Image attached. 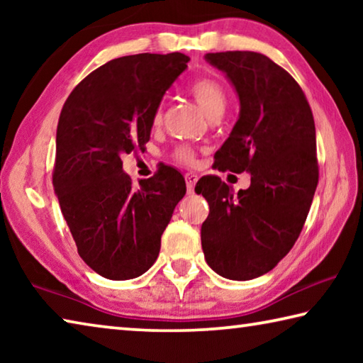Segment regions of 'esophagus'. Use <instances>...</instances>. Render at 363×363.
I'll use <instances>...</instances> for the list:
<instances>
[{
	"mask_svg": "<svg viewBox=\"0 0 363 363\" xmlns=\"http://www.w3.org/2000/svg\"><path fill=\"white\" fill-rule=\"evenodd\" d=\"M186 184H187V192L189 194H194V187H195V182L199 181V176L195 173H186Z\"/></svg>",
	"mask_w": 363,
	"mask_h": 363,
	"instance_id": "34e87169",
	"label": "esophagus"
}]
</instances>
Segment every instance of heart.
<instances>
[{"label":"heart","mask_w":363,"mask_h":363,"mask_svg":"<svg viewBox=\"0 0 363 363\" xmlns=\"http://www.w3.org/2000/svg\"><path fill=\"white\" fill-rule=\"evenodd\" d=\"M189 93L192 94L195 102L199 104V107L203 110L206 116L213 115L218 110H224L225 106V94L223 86L218 82H214L211 78H199L190 84ZM162 123V108H158L155 115H153V125L158 126ZM176 157L179 162L186 164L195 163V153L189 147H179L176 150Z\"/></svg>","instance_id":"b5f03b06"}]
</instances>
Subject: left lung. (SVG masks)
I'll use <instances>...</instances> for the list:
<instances>
[{"instance_id":"obj_1","label":"left lung","mask_w":363,"mask_h":363,"mask_svg":"<svg viewBox=\"0 0 363 363\" xmlns=\"http://www.w3.org/2000/svg\"><path fill=\"white\" fill-rule=\"evenodd\" d=\"M240 99V115L214 155L219 171H248L251 184L233 194L218 176L195 190L210 214L201 248L214 272L230 280L261 277L298 240L318 182L315 125L309 102L290 73L259 52H208Z\"/></svg>"}]
</instances>
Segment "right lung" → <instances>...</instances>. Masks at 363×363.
Listing matches in <instances>:
<instances>
[{"label":"right lung","mask_w":363,"mask_h":363,"mask_svg":"<svg viewBox=\"0 0 363 363\" xmlns=\"http://www.w3.org/2000/svg\"><path fill=\"white\" fill-rule=\"evenodd\" d=\"M181 52L110 60L79 82L57 123L52 184L78 255L102 277L143 275L186 195L171 167L133 186L121 157L149 143L163 94L187 69Z\"/></svg>","instance_id":"right-lung-1"}]
</instances>
